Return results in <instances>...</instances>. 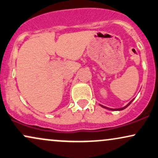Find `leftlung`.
Returning a JSON list of instances; mask_svg holds the SVG:
<instances>
[{
  "mask_svg": "<svg viewBox=\"0 0 158 158\" xmlns=\"http://www.w3.org/2000/svg\"><path fill=\"white\" fill-rule=\"evenodd\" d=\"M133 101H134V99L131 100V101L130 102H129V103H128V104H127V106H124V107H122V108H118V109H112V108H109V107H106V106H103V105H101V104H100V106H101V107H103V108L106 109H109V110H112V111H121V110H123V109H125L126 108H127V107L129 106L131 104V102H132Z\"/></svg>",
  "mask_w": 158,
  "mask_h": 158,
  "instance_id": "obj_1",
  "label": "left lung"
}]
</instances>
